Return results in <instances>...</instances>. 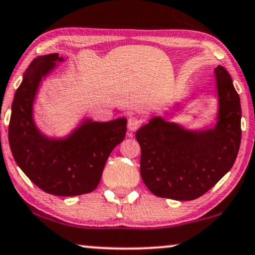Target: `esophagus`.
Masks as SVG:
<instances>
[{"instance_id": "obj_1", "label": "esophagus", "mask_w": 255, "mask_h": 255, "mask_svg": "<svg viewBox=\"0 0 255 255\" xmlns=\"http://www.w3.org/2000/svg\"><path fill=\"white\" fill-rule=\"evenodd\" d=\"M141 125V121L137 118H130L129 120H128V129H129L130 131H134L136 130L137 128L140 127Z\"/></svg>"}]
</instances>
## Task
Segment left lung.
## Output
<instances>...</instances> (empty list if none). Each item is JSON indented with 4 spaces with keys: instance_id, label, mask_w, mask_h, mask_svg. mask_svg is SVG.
<instances>
[{
    "instance_id": "1",
    "label": "left lung",
    "mask_w": 255,
    "mask_h": 255,
    "mask_svg": "<svg viewBox=\"0 0 255 255\" xmlns=\"http://www.w3.org/2000/svg\"><path fill=\"white\" fill-rule=\"evenodd\" d=\"M214 76L219 109L213 127L186 129L154 116L136 130L141 178L158 197H201L234 165L241 142L240 97L225 67L217 66Z\"/></svg>"
}]
</instances>
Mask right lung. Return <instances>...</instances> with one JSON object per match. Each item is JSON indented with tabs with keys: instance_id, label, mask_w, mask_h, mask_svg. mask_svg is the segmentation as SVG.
<instances>
[{
	"instance_id": "obj_1",
	"label": "right lung",
	"mask_w": 255,
	"mask_h": 255,
	"mask_svg": "<svg viewBox=\"0 0 255 255\" xmlns=\"http://www.w3.org/2000/svg\"><path fill=\"white\" fill-rule=\"evenodd\" d=\"M61 61L63 57L51 53L36 57L27 67L14 95L8 139L17 166L38 188L71 197L97 188L107 159L125 139L127 119H83L66 136L45 135L35 124L34 101L41 82Z\"/></svg>"
}]
</instances>
